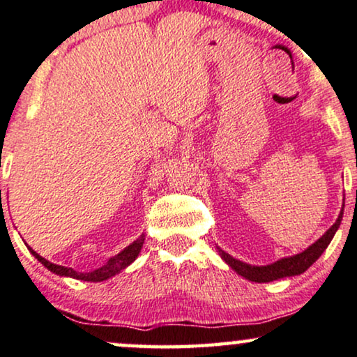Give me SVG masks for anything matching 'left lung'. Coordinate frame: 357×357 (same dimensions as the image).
Instances as JSON below:
<instances>
[{"mask_svg":"<svg viewBox=\"0 0 357 357\" xmlns=\"http://www.w3.org/2000/svg\"><path fill=\"white\" fill-rule=\"evenodd\" d=\"M342 212L344 209H341L340 215H337L336 222L328 229L326 232L323 234L321 237L318 238L317 242L311 243L308 249H305L300 254L291 255V257H283L277 261L270 265H250L245 264V261H241L237 259H234L232 255L225 254L222 249H219L218 252L225 264L231 267L234 272H237L241 277L250 280V282L255 283H267V282H273V280L278 278H285V277H295V275H300L308 270L311 265L317 261L324 250L328 249L329 242L333 241L335 234L337 229H340V224L342 220Z\"/></svg>","mask_w":357,"mask_h":357,"instance_id":"left-lung-1","label":"left lung"}]
</instances>
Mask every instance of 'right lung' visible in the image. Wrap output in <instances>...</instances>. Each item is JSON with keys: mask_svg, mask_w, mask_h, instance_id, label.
I'll list each match as a JSON object with an SVG mask.
<instances>
[{"mask_svg": "<svg viewBox=\"0 0 357 357\" xmlns=\"http://www.w3.org/2000/svg\"><path fill=\"white\" fill-rule=\"evenodd\" d=\"M143 242H145V236L142 234V236H139L137 241L130 243L128 247H125V249L121 250L120 254H116L115 257H110L105 265H102L100 268L92 270V272H87V273H79L70 267H62V265L52 264V261H49V260L44 259V257L36 254V252L31 249L29 245H28V249H29L31 254H33L36 259H38L47 270H51L52 273L61 275V277H70V278L84 280V282H103V280L115 277L116 273H120L121 270H125L130 264H133L139 252H142Z\"/></svg>", "mask_w": 357, "mask_h": 357, "instance_id": "1", "label": "right lung"}]
</instances>
